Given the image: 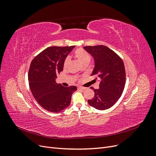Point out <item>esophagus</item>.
Listing matches in <instances>:
<instances>
[{"label":"esophagus","mask_w":156,"mask_h":156,"mask_svg":"<svg viewBox=\"0 0 156 156\" xmlns=\"http://www.w3.org/2000/svg\"><path fill=\"white\" fill-rule=\"evenodd\" d=\"M84 89H85V88H84V87H78V90H84Z\"/></svg>","instance_id":"34e87169"}]
</instances>
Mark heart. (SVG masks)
<instances>
[{
	"label": "heart",
	"mask_w": 156,
	"mask_h": 156,
	"mask_svg": "<svg viewBox=\"0 0 156 156\" xmlns=\"http://www.w3.org/2000/svg\"><path fill=\"white\" fill-rule=\"evenodd\" d=\"M73 55L80 62H81L83 65L88 64L90 62L91 56L88 52L82 48H79L75 49L73 52ZM69 64V58H66L64 63H63V68L66 69L67 68L68 65Z\"/></svg>",
	"instance_id": "b5f03b06"
}]
</instances>
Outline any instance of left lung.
<instances>
[{
	"mask_svg": "<svg viewBox=\"0 0 156 156\" xmlns=\"http://www.w3.org/2000/svg\"><path fill=\"white\" fill-rule=\"evenodd\" d=\"M95 60L92 75L100 78V88L94 89V96L88 104L98 110H105L119 100L126 84V70L123 60L108 47L100 45L84 47ZM98 79V78H96Z\"/></svg>",
	"mask_w": 156,
	"mask_h": 156,
	"instance_id": "8db88e82",
	"label": "left lung"
}]
</instances>
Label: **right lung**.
Returning a JSON list of instances; mask_svg holds the SVG:
<instances>
[{
	"label": "right lung",
	"mask_w": 156,
	"mask_h": 156,
	"mask_svg": "<svg viewBox=\"0 0 156 156\" xmlns=\"http://www.w3.org/2000/svg\"><path fill=\"white\" fill-rule=\"evenodd\" d=\"M75 46L49 47L33 58L28 73L33 96L44 109L59 112L70 104L75 86L64 87L55 81L63 70V63Z\"/></svg>",
	"instance_id": "obj_1"
}]
</instances>
